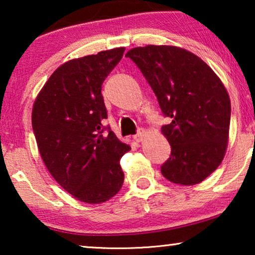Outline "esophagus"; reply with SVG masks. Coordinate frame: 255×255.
<instances>
[{
  "label": "esophagus",
  "mask_w": 255,
  "mask_h": 255,
  "mask_svg": "<svg viewBox=\"0 0 255 255\" xmlns=\"http://www.w3.org/2000/svg\"><path fill=\"white\" fill-rule=\"evenodd\" d=\"M144 137H145V131L144 130H139L138 133L134 135V140L137 142H140V141L144 140Z\"/></svg>",
  "instance_id": "34e87169"
}]
</instances>
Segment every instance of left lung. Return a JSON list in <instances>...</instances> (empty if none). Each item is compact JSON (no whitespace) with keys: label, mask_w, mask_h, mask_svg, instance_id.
I'll use <instances>...</instances> for the list:
<instances>
[{"label":"left lung","mask_w":255,"mask_h":255,"mask_svg":"<svg viewBox=\"0 0 255 255\" xmlns=\"http://www.w3.org/2000/svg\"><path fill=\"white\" fill-rule=\"evenodd\" d=\"M147 80L170 123L161 128L172 152L161 166L170 182L193 186L217 169L229 140L231 102L221 79L197 55L169 45L125 54Z\"/></svg>","instance_id":"obj_1"}]
</instances>
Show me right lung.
Returning a JSON list of instances; mask_svg holds the SVG:
<instances>
[{
	"label": "right lung",
	"mask_w": 255,
	"mask_h": 255,
	"mask_svg": "<svg viewBox=\"0 0 255 255\" xmlns=\"http://www.w3.org/2000/svg\"><path fill=\"white\" fill-rule=\"evenodd\" d=\"M124 51L117 47L65 62L33 103L32 128L45 166L66 191L85 203L110 200L124 182L120 161L131 147L103 125L108 114L101 93Z\"/></svg>",
	"instance_id": "add662e5"
}]
</instances>
